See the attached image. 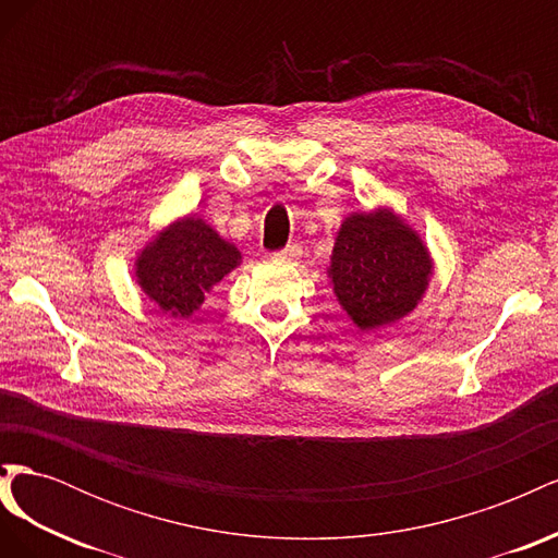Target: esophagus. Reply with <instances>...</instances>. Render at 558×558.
Here are the masks:
<instances>
[{
  "mask_svg": "<svg viewBox=\"0 0 558 558\" xmlns=\"http://www.w3.org/2000/svg\"><path fill=\"white\" fill-rule=\"evenodd\" d=\"M302 256V246L300 244H289L286 248H281L279 253H275L277 260H283V263H293V260H300Z\"/></svg>",
  "mask_w": 558,
  "mask_h": 558,
  "instance_id": "34e87169",
  "label": "esophagus"
}]
</instances>
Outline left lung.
<instances>
[{"label": "left lung", "instance_id": "left-lung-1", "mask_svg": "<svg viewBox=\"0 0 558 558\" xmlns=\"http://www.w3.org/2000/svg\"><path fill=\"white\" fill-rule=\"evenodd\" d=\"M433 275L426 244L391 209L351 214L337 232L328 277L342 310L361 330L408 316Z\"/></svg>", "mask_w": 558, "mask_h": 558}]
</instances>
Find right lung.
<instances>
[{
  "label": "right lung",
  "mask_w": 558,
  "mask_h": 558,
  "mask_svg": "<svg viewBox=\"0 0 558 558\" xmlns=\"http://www.w3.org/2000/svg\"><path fill=\"white\" fill-rule=\"evenodd\" d=\"M240 260L238 246L226 242L202 218L185 216L142 248L134 260V277L165 314L189 318Z\"/></svg>",
  "instance_id": "add662e5"
}]
</instances>
